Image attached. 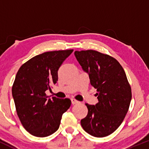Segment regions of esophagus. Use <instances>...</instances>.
Listing matches in <instances>:
<instances>
[{"label": "esophagus", "instance_id": "obj_1", "mask_svg": "<svg viewBox=\"0 0 149 149\" xmlns=\"http://www.w3.org/2000/svg\"><path fill=\"white\" fill-rule=\"evenodd\" d=\"M71 103H72V104H76L79 103V102H78V100H75V99H73V98L71 99Z\"/></svg>", "mask_w": 149, "mask_h": 149}]
</instances>
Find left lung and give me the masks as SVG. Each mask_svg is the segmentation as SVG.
Returning a JSON list of instances; mask_svg holds the SVG:
<instances>
[{"instance_id":"8db88e82","label":"left lung","mask_w":149,"mask_h":149,"mask_svg":"<svg viewBox=\"0 0 149 149\" xmlns=\"http://www.w3.org/2000/svg\"><path fill=\"white\" fill-rule=\"evenodd\" d=\"M77 60L97 89L98 103L85 104L88 115L80 121L83 130L95 137L112 134L120 125L129 109L131 87L123 68L115 58L97 51H76Z\"/></svg>"}]
</instances>
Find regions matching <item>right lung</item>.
<instances>
[{
	"mask_svg": "<svg viewBox=\"0 0 149 149\" xmlns=\"http://www.w3.org/2000/svg\"><path fill=\"white\" fill-rule=\"evenodd\" d=\"M73 49L46 52L27 61L18 70L12 88L17 116L22 125L38 137L59 129L61 116L69 109V99L47 98V90L58 80V70Z\"/></svg>",
	"mask_w": 149,
	"mask_h": 149,
	"instance_id": "right-lung-1",
	"label": "right lung"
}]
</instances>
